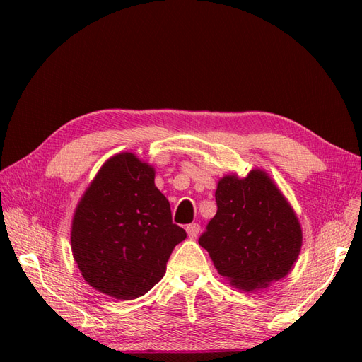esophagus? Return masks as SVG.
<instances>
[{
    "mask_svg": "<svg viewBox=\"0 0 362 362\" xmlns=\"http://www.w3.org/2000/svg\"><path fill=\"white\" fill-rule=\"evenodd\" d=\"M185 231H187V235L190 238H194L196 235L199 234L201 231V226L198 223H192V225H187V228H185Z\"/></svg>",
    "mask_w": 362,
    "mask_h": 362,
    "instance_id": "1",
    "label": "esophagus"
}]
</instances>
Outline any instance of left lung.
Here are the masks:
<instances>
[{
    "instance_id": "left-lung-1",
    "label": "left lung",
    "mask_w": 362,
    "mask_h": 362,
    "mask_svg": "<svg viewBox=\"0 0 362 362\" xmlns=\"http://www.w3.org/2000/svg\"><path fill=\"white\" fill-rule=\"evenodd\" d=\"M217 213L199 245L218 275L243 291L266 288L287 276L302 247V228L293 206L269 173L252 169L218 180Z\"/></svg>"
}]
</instances>
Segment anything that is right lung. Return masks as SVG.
Returning <instances> with one entry per match:
<instances>
[{
    "label": "right lung",
    "mask_w": 362,
    "mask_h": 362,
    "mask_svg": "<svg viewBox=\"0 0 362 362\" xmlns=\"http://www.w3.org/2000/svg\"><path fill=\"white\" fill-rule=\"evenodd\" d=\"M156 169L131 152L108 158L75 208L74 259L84 281L119 300L148 293L187 237L156 187Z\"/></svg>",
    "instance_id": "right-lung-1"
}]
</instances>
